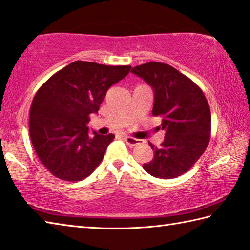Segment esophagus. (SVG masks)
Segmentation results:
<instances>
[{"instance_id":"34e87169","label":"esophagus","mask_w":250,"mask_h":250,"mask_svg":"<svg viewBox=\"0 0 250 250\" xmlns=\"http://www.w3.org/2000/svg\"><path fill=\"white\" fill-rule=\"evenodd\" d=\"M124 139H125V142H126V144H127L128 146H137V145H139V144L142 143L141 141H139V139L134 138V137H130V136H125Z\"/></svg>"}]
</instances>
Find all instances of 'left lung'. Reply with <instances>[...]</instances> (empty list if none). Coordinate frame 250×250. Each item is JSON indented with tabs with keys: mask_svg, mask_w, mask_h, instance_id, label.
Segmentation results:
<instances>
[{
	"mask_svg": "<svg viewBox=\"0 0 250 250\" xmlns=\"http://www.w3.org/2000/svg\"><path fill=\"white\" fill-rule=\"evenodd\" d=\"M154 87L152 115L161 118L165 141L149 143L154 158L143 165L156 178L172 179L186 173L199 160L211 138V109L201 87L171 65L146 62L132 69Z\"/></svg>",
	"mask_w": 250,
	"mask_h": 250,
	"instance_id": "1",
	"label": "left lung"
}]
</instances>
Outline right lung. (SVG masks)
<instances>
[{"mask_svg": "<svg viewBox=\"0 0 250 250\" xmlns=\"http://www.w3.org/2000/svg\"><path fill=\"white\" fill-rule=\"evenodd\" d=\"M130 65L74 61L48 79L29 111V136L39 160L56 178L80 181L103 160L115 138L94 133L87 122L98 113L109 86L127 76Z\"/></svg>", "mask_w": 250, "mask_h": 250, "instance_id": "add662e5", "label": "right lung"}]
</instances>
